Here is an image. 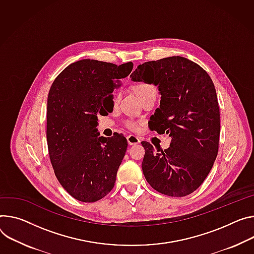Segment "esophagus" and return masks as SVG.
<instances>
[{"label":"esophagus","instance_id":"1","mask_svg":"<svg viewBox=\"0 0 254 254\" xmlns=\"http://www.w3.org/2000/svg\"><path fill=\"white\" fill-rule=\"evenodd\" d=\"M127 143H128V145H136V144H140V139L137 136H135V135H133V134H128L127 136Z\"/></svg>","mask_w":254,"mask_h":254}]
</instances>
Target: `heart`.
Segmentation results:
<instances>
[{"mask_svg":"<svg viewBox=\"0 0 254 254\" xmlns=\"http://www.w3.org/2000/svg\"><path fill=\"white\" fill-rule=\"evenodd\" d=\"M133 91L136 94V96L140 98V100L150 94H156V89L155 87L147 82H139L133 85ZM126 127L131 130H134L137 128V125L133 121H127L126 123Z\"/></svg>","mask_w":254,"mask_h":254,"instance_id":"b5f03b06","label":"heart"}]
</instances>
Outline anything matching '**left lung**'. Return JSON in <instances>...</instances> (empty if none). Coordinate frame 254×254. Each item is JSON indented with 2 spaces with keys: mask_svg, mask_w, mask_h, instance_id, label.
Here are the masks:
<instances>
[{
  "mask_svg": "<svg viewBox=\"0 0 254 254\" xmlns=\"http://www.w3.org/2000/svg\"><path fill=\"white\" fill-rule=\"evenodd\" d=\"M130 78L158 86L161 101L150 119L151 129L171 137L164 151L142 142L146 180L165 195L190 194L204 181L218 155L220 109L211 77L197 64L174 56L139 64Z\"/></svg>",
  "mask_w": 254,
  "mask_h": 254,
  "instance_id": "8db88e82",
  "label": "left lung"
}]
</instances>
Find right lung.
Masks as SVG:
<instances>
[{
  "label": "right lung",
  "instance_id": "obj_1",
  "mask_svg": "<svg viewBox=\"0 0 254 254\" xmlns=\"http://www.w3.org/2000/svg\"><path fill=\"white\" fill-rule=\"evenodd\" d=\"M132 66L131 62L117 65L78 61L67 65L50 89L47 140L51 162L62 187L80 201H97L114 187L127 142L120 133L110 139L99 136L97 113L104 111L102 100H111L120 79L127 77Z\"/></svg>",
  "mask_w": 254,
  "mask_h": 254
}]
</instances>
